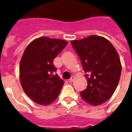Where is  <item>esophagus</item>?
Instances as JSON below:
<instances>
[{
	"label": "esophagus",
	"mask_w": 132,
	"mask_h": 132,
	"mask_svg": "<svg viewBox=\"0 0 132 132\" xmlns=\"http://www.w3.org/2000/svg\"><path fill=\"white\" fill-rule=\"evenodd\" d=\"M74 78H75L74 76H71V78H70V79L69 80V83H72V82L74 80Z\"/></svg>",
	"instance_id": "esophagus-1"
}]
</instances>
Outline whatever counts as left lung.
Returning a JSON list of instances; mask_svg holds the SVG:
<instances>
[{
	"instance_id": "obj_1",
	"label": "left lung",
	"mask_w": 132,
	"mask_h": 132,
	"mask_svg": "<svg viewBox=\"0 0 132 132\" xmlns=\"http://www.w3.org/2000/svg\"><path fill=\"white\" fill-rule=\"evenodd\" d=\"M83 65L88 86L80 96L92 105L108 101L115 91L122 71L118 53L107 39L91 35L71 42Z\"/></svg>"
}]
</instances>
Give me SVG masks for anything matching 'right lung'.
<instances>
[{"label":"right lung","mask_w":132,"mask_h":132,"mask_svg":"<svg viewBox=\"0 0 132 132\" xmlns=\"http://www.w3.org/2000/svg\"><path fill=\"white\" fill-rule=\"evenodd\" d=\"M67 43L42 37L30 42L24 50L20 63V79L24 93L36 103L49 105L60 93L63 80L55 73L53 61Z\"/></svg>","instance_id":"right-lung-1"}]
</instances>
